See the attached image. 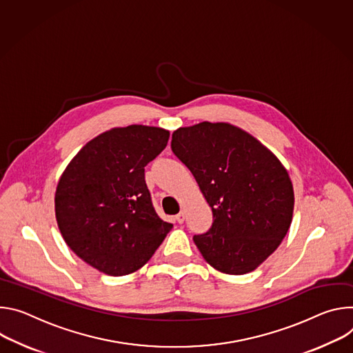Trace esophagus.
Segmentation results:
<instances>
[{"instance_id":"1","label":"esophagus","mask_w":353,"mask_h":353,"mask_svg":"<svg viewBox=\"0 0 353 353\" xmlns=\"http://www.w3.org/2000/svg\"><path fill=\"white\" fill-rule=\"evenodd\" d=\"M175 220H176L178 223H183V220H185V213L181 212L179 214H176V216H175Z\"/></svg>"}]
</instances>
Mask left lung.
<instances>
[{"instance_id":"left-lung-1","label":"left lung","mask_w":353,"mask_h":353,"mask_svg":"<svg viewBox=\"0 0 353 353\" xmlns=\"http://www.w3.org/2000/svg\"><path fill=\"white\" fill-rule=\"evenodd\" d=\"M171 148L190 170L213 212L193 241L227 275L255 270L275 252L292 224V179L265 144L227 122H201L172 133Z\"/></svg>"}]
</instances>
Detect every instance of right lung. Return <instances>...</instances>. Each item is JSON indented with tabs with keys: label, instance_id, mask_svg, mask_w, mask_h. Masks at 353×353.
<instances>
[{
	"label": "right lung",
	"instance_id": "right-lung-1",
	"mask_svg": "<svg viewBox=\"0 0 353 353\" xmlns=\"http://www.w3.org/2000/svg\"><path fill=\"white\" fill-rule=\"evenodd\" d=\"M163 128H112L90 140L65 167L54 212L71 251L109 276L145 265L172 224L157 216L144 167L167 145Z\"/></svg>",
	"mask_w": 353,
	"mask_h": 353
}]
</instances>
